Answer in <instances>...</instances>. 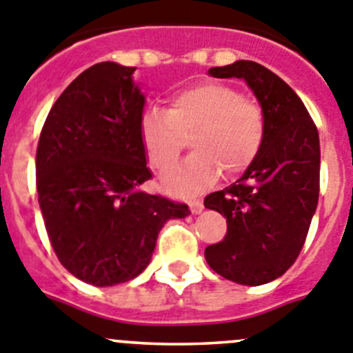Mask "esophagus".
I'll use <instances>...</instances> for the list:
<instances>
[{
	"label": "esophagus",
	"mask_w": 353,
	"mask_h": 353,
	"mask_svg": "<svg viewBox=\"0 0 353 353\" xmlns=\"http://www.w3.org/2000/svg\"><path fill=\"white\" fill-rule=\"evenodd\" d=\"M190 209H192V214H200L203 210V203L202 200H190Z\"/></svg>",
	"instance_id": "esophagus-1"
}]
</instances>
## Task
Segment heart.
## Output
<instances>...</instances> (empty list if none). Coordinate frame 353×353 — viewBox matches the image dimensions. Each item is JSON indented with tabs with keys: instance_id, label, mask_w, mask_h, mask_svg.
<instances>
[{
	"instance_id": "1",
	"label": "heart",
	"mask_w": 353,
	"mask_h": 353,
	"mask_svg": "<svg viewBox=\"0 0 353 353\" xmlns=\"http://www.w3.org/2000/svg\"><path fill=\"white\" fill-rule=\"evenodd\" d=\"M144 153L153 169L177 160L192 137L195 153L161 176V188L176 196L203 192L221 170L239 176L261 151L265 111L226 83H200L172 95L169 110H148L139 123Z\"/></svg>"
}]
</instances>
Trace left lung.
I'll return each instance as SVG.
<instances>
[{"label": "left lung", "instance_id": "obj_1", "mask_svg": "<svg viewBox=\"0 0 353 353\" xmlns=\"http://www.w3.org/2000/svg\"><path fill=\"white\" fill-rule=\"evenodd\" d=\"M209 74L247 81L265 111L266 136L243 176L203 200L228 223L205 259L228 281L261 285L291 268L308 235L321 190L319 132L296 92L265 65L236 61Z\"/></svg>", "mask_w": 353, "mask_h": 353}]
</instances>
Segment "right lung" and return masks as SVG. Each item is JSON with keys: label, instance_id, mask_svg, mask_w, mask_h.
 Masks as SVG:
<instances>
[{"label": "right lung", "instance_id": "1", "mask_svg": "<svg viewBox=\"0 0 353 353\" xmlns=\"http://www.w3.org/2000/svg\"><path fill=\"white\" fill-rule=\"evenodd\" d=\"M136 68L99 62L55 101L36 150V188L54 252L69 273L106 288L139 275L158 232L186 203L137 190L151 179L139 136Z\"/></svg>", "mask_w": 353, "mask_h": 353}]
</instances>
